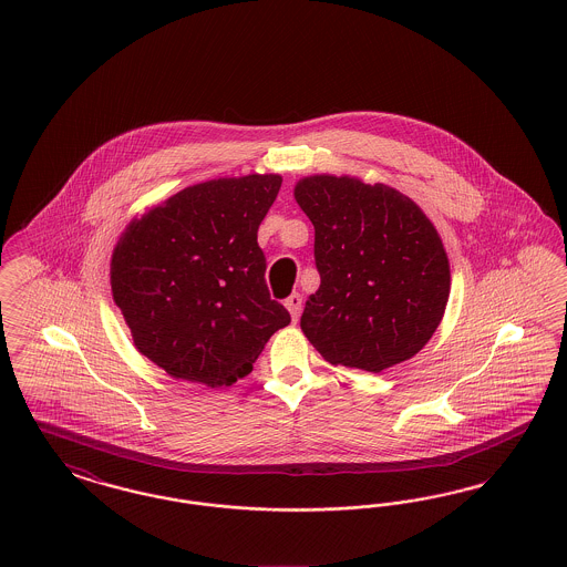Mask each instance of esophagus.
I'll return each instance as SVG.
<instances>
[{"mask_svg":"<svg viewBox=\"0 0 567 567\" xmlns=\"http://www.w3.org/2000/svg\"><path fill=\"white\" fill-rule=\"evenodd\" d=\"M285 306H287V310L291 312V319L297 321L299 315H301V296H299V293H291V296L285 299Z\"/></svg>","mask_w":567,"mask_h":567,"instance_id":"esophagus-1","label":"esophagus"}]
</instances>
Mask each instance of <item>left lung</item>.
Masks as SVG:
<instances>
[{
  "label": "left lung",
  "mask_w": 567,
  "mask_h": 567,
  "mask_svg": "<svg viewBox=\"0 0 567 567\" xmlns=\"http://www.w3.org/2000/svg\"><path fill=\"white\" fill-rule=\"evenodd\" d=\"M315 225L319 291L301 331L331 365L382 372L421 351L444 317L451 266L432 220L382 183L317 174L296 185Z\"/></svg>",
  "instance_id": "obj_1"
}]
</instances>
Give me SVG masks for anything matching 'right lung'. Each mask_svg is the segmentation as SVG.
<instances>
[{
  "mask_svg": "<svg viewBox=\"0 0 567 567\" xmlns=\"http://www.w3.org/2000/svg\"><path fill=\"white\" fill-rule=\"evenodd\" d=\"M280 185L278 174L199 183L121 234L110 261L114 303L135 349L169 377L229 386L291 323L270 297L257 244Z\"/></svg>",
  "mask_w": 567,
  "mask_h": 567,
  "instance_id": "1",
  "label": "right lung"
}]
</instances>
